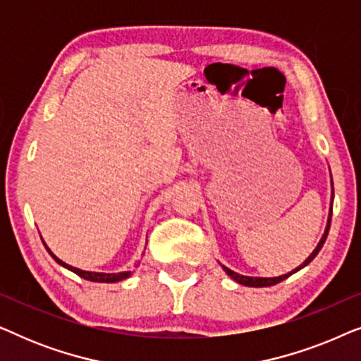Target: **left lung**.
Segmentation results:
<instances>
[{
	"mask_svg": "<svg viewBox=\"0 0 361 361\" xmlns=\"http://www.w3.org/2000/svg\"><path fill=\"white\" fill-rule=\"evenodd\" d=\"M332 200H334V182H332ZM330 221H332V207H330V214H329L327 226H325V231H324L322 238H320V241H319V245L315 246V250L312 251V253H310L309 258L305 259L302 264L298 266V268H295L294 271H290V273H288V274L278 276V278H251V276H243V274H238V273H235V271H231L230 268H226V266H224V264H221V268H224L225 273L228 274L231 279L236 281V283H238V284L248 286V288H266V286H274V284H278V283H281V281L288 279L290 274L298 273V271H299V269H302L304 266H307V264L310 263V261H312V259L315 258V256L319 255V251L322 250V246H324V243H325V240H327V235H329V230H330Z\"/></svg>",
	"mask_w": 361,
	"mask_h": 361,
	"instance_id": "obj_1",
	"label": "left lung"
}]
</instances>
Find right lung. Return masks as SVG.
<instances>
[{
  "mask_svg": "<svg viewBox=\"0 0 361 361\" xmlns=\"http://www.w3.org/2000/svg\"><path fill=\"white\" fill-rule=\"evenodd\" d=\"M42 243H44V241H42ZM44 246H46V250L49 251V255H51L52 258L56 259L59 264L63 266V268L71 269L72 273L78 274V276H80V278L87 279V281H93V283H116V281L126 279V278H130V276H131V271H123V273H93V271H82V269H78V268H73V266L63 263V261L59 259L57 256L54 255L52 251L47 248L46 243H44Z\"/></svg>",
  "mask_w": 361,
  "mask_h": 361,
  "instance_id": "1",
  "label": "right lung"
}]
</instances>
